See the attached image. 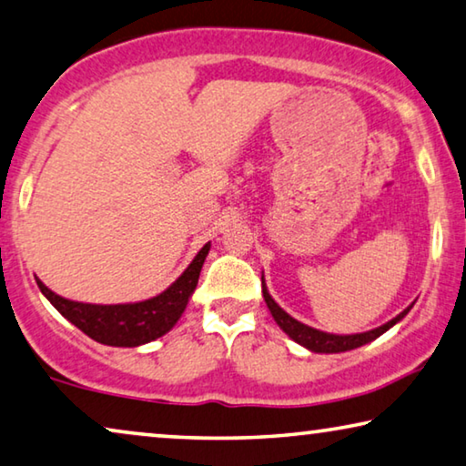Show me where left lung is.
<instances>
[{
    "label": "left lung",
    "instance_id": "1",
    "mask_svg": "<svg viewBox=\"0 0 466 466\" xmlns=\"http://www.w3.org/2000/svg\"><path fill=\"white\" fill-rule=\"evenodd\" d=\"M261 290H263V299H266L268 308H269V314L274 316L276 324L280 326V329L287 332V335L293 339L295 343L303 345L305 350L309 351H316V353H341V351H350V350H356V347H362L366 343L374 341V339L383 335L387 332L391 326L398 324L401 318H404L410 308H406L401 314H398L393 318V320H389L387 324L379 326V329H372V330H366V332H358V335H330V332H324V330H318V329H311V326L303 324L299 320H295L293 316H289L287 311H284L280 305H278L272 295L268 293V287L263 284V278H261Z\"/></svg>",
    "mask_w": 466,
    "mask_h": 466
}]
</instances>
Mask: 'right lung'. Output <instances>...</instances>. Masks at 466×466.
I'll return each instance as SVG.
<instances>
[{
  "mask_svg": "<svg viewBox=\"0 0 466 466\" xmlns=\"http://www.w3.org/2000/svg\"><path fill=\"white\" fill-rule=\"evenodd\" d=\"M209 248L211 242H207L169 289L146 301L116 305L81 303L56 295L39 278L37 287L68 322L77 326L94 341L113 347H137L163 337L182 318L198 284L200 268H203L205 257L209 255Z\"/></svg>",
  "mask_w": 466,
  "mask_h": 466,
  "instance_id": "obj_1",
  "label": "right lung"
}]
</instances>
